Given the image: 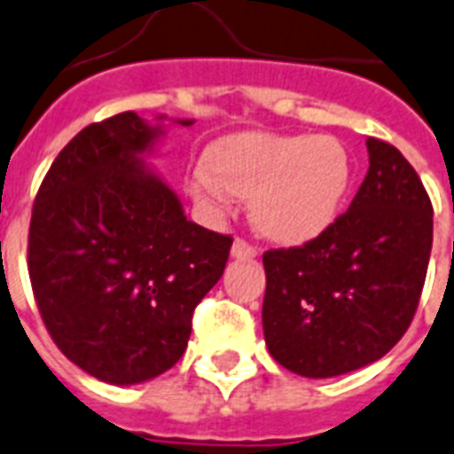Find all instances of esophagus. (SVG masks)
<instances>
[{
	"label": "esophagus",
	"mask_w": 454,
	"mask_h": 454,
	"mask_svg": "<svg viewBox=\"0 0 454 454\" xmlns=\"http://www.w3.org/2000/svg\"><path fill=\"white\" fill-rule=\"evenodd\" d=\"M258 255V251H255V246L246 244L244 239H237L234 244H231V258L237 260H253Z\"/></svg>",
	"instance_id": "obj_1"
}]
</instances>
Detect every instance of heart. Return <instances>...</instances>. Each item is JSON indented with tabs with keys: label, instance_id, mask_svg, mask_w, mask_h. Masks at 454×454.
<instances>
[{
	"label": "heart",
	"instance_id": "1",
	"mask_svg": "<svg viewBox=\"0 0 454 454\" xmlns=\"http://www.w3.org/2000/svg\"><path fill=\"white\" fill-rule=\"evenodd\" d=\"M353 179L346 146L333 137L239 132L213 144L192 168L187 189L220 215L234 196L251 199L253 223L279 244H308L340 213Z\"/></svg>",
	"mask_w": 454,
	"mask_h": 454
}]
</instances>
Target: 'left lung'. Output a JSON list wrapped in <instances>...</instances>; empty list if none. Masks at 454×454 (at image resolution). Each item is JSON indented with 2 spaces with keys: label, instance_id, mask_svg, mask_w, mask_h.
Masks as SVG:
<instances>
[{
  "label": "left lung",
  "instance_id": "1",
  "mask_svg": "<svg viewBox=\"0 0 454 454\" xmlns=\"http://www.w3.org/2000/svg\"><path fill=\"white\" fill-rule=\"evenodd\" d=\"M367 153L364 182L325 234L262 255L267 350L301 377H339L381 360L419 305L434 208L395 146L370 137Z\"/></svg>",
  "mask_w": 454,
  "mask_h": 454
}]
</instances>
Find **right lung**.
<instances>
[{
  "instance_id": "1",
  "label": "right lung",
  "mask_w": 454,
  "mask_h": 454,
  "mask_svg": "<svg viewBox=\"0 0 454 454\" xmlns=\"http://www.w3.org/2000/svg\"><path fill=\"white\" fill-rule=\"evenodd\" d=\"M165 122L118 114L77 132L33 206L27 272L70 362L115 386L156 379L187 350L192 315L223 277L231 237L184 215L144 156Z\"/></svg>"
}]
</instances>
